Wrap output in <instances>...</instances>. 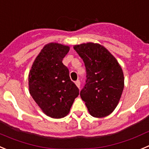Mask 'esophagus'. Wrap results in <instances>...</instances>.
Segmentation results:
<instances>
[{
  "mask_svg": "<svg viewBox=\"0 0 149 149\" xmlns=\"http://www.w3.org/2000/svg\"><path fill=\"white\" fill-rule=\"evenodd\" d=\"M75 84H76V85L78 87V88H80V81L79 80H77V81H75Z\"/></svg>",
  "mask_w": 149,
  "mask_h": 149,
  "instance_id": "esophagus-1",
  "label": "esophagus"
}]
</instances>
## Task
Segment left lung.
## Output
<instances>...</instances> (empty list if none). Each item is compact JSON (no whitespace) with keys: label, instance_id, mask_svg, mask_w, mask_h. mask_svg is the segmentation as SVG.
Wrapping results in <instances>:
<instances>
[{"label":"left lung","instance_id":"left-lung-1","mask_svg":"<svg viewBox=\"0 0 149 149\" xmlns=\"http://www.w3.org/2000/svg\"><path fill=\"white\" fill-rule=\"evenodd\" d=\"M86 68V81L80 92L91 116L104 117L117 106L124 88V76L117 60L99 44L75 45Z\"/></svg>","mask_w":149,"mask_h":149}]
</instances>
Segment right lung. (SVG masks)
<instances>
[{"instance_id": "1", "label": "right lung", "mask_w": 149, "mask_h": 149, "mask_svg": "<svg viewBox=\"0 0 149 149\" xmlns=\"http://www.w3.org/2000/svg\"><path fill=\"white\" fill-rule=\"evenodd\" d=\"M68 46L49 43L36 57L29 73V93L42 111L55 119L69 113L79 88L70 80L69 70L62 60Z\"/></svg>"}]
</instances>
